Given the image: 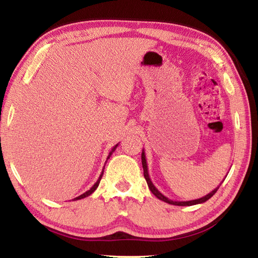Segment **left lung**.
<instances>
[{
	"mask_svg": "<svg viewBox=\"0 0 258 258\" xmlns=\"http://www.w3.org/2000/svg\"><path fill=\"white\" fill-rule=\"evenodd\" d=\"M141 161H143V168H144V176H145V179L147 181V183H148V187L150 189V191L154 194V195L160 199V201L165 202L167 204H170V205H175V206H192V205H197V204H203L205 202H207L209 198H212L215 194H216V191L218 190L219 186L222 185V182H220V185L215 188L213 191H210L209 194H207L206 196H204L202 198H198V199H194V201H187V202H176V201H171V199H169L168 197H166L165 195H162V194L155 187L154 183H152L150 177H149V172H148V166H147V161H146V155H145V151L143 149V154H141ZM226 178V177H225ZM224 181V180H223Z\"/></svg>",
	"mask_w": 258,
	"mask_h": 258,
	"instance_id": "1",
	"label": "left lung"
}]
</instances>
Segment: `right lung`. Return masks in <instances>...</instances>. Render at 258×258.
Segmentation results:
<instances>
[{"label":"right lung","mask_w":258,"mask_h":258,"mask_svg":"<svg viewBox=\"0 0 258 258\" xmlns=\"http://www.w3.org/2000/svg\"><path fill=\"white\" fill-rule=\"evenodd\" d=\"M117 147H118V144L117 145H115L114 147H113V148L111 149V151H110L109 152V155H108V158H107V160L110 158V156H111L112 155V152L115 150V149H117ZM107 162V161H106ZM103 169H104V168H103ZM103 169H102V171H101V175H100L99 176V178H98V180H97V182L96 183H94V185L90 188V189H89V190L88 191H86L85 194H82V195H80V196H78V197H76L75 199H73V201H79V199H82V198H86V197H88V196H90L91 195V194L94 191V190H96V189L98 188V186H99V183H100V180H101V178H102V176H103Z\"/></svg>","instance_id":"obj_1"}]
</instances>
